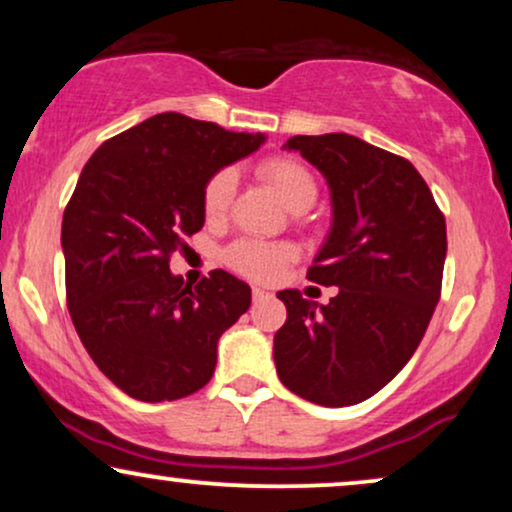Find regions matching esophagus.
I'll return each instance as SVG.
<instances>
[{
    "instance_id": "1",
    "label": "esophagus",
    "mask_w": 512,
    "mask_h": 512,
    "mask_svg": "<svg viewBox=\"0 0 512 512\" xmlns=\"http://www.w3.org/2000/svg\"><path fill=\"white\" fill-rule=\"evenodd\" d=\"M267 298H272V293L264 291V289H252V301H255V303L267 301Z\"/></svg>"
}]
</instances>
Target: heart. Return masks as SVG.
<instances>
[{"label": "heart", "mask_w": 512, "mask_h": 512, "mask_svg": "<svg viewBox=\"0 0 512 512\" xmlns=\"http://www.w3.org/2000/svg\"><path fill=\"white\" fill-rule=\"evenodd\" d=\"M260 178L279 195L291 211H305L317 199V180L301 161L289 156H274L257 166ZM238 175L233 168H219L207 180L202 192V209L209 221H221L228 214L236 195ZM298 250L291 243H262V240H238L223 252V260L233 272L255 281H272L281 267L296 260Z\"/></svg>", "instance_id": "1"}]
</instances>
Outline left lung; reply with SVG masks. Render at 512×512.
<instances>
[{
    "label": "left lung",
    "instance_id": "8db88e82",
    "mask_svg": "<svg viewBox=\"0 0 512 512\" xmlns=\"http://www.w3.org/2000/svg\"><path fill=\"white\" fill-rule=\"evenodd\" d=\"M325 175L332 228L308 279L337 286L317 305L286 289L274 334L279 380L322 407H349L383 390L424 339L443 284L445 216L407 158L351 134L291 137Z\"/></svg>",
    "mask_w": 512,
    "mask_h": 512
}]
</instances>
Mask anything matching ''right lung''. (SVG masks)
<instances>
[{"mask_svg":"<svg viewBox=\"0 0 512 512\" xmlns=\"http://www.w3.org/2000/svg\"><path fill=\"white\" fill-rule=\"evenodd\" d=\"M264 134L161 113L88 158L62 219L67 308L101 373L142 402L202 390L219 337L250 308V286L214 269L197 286L170 255L204 226L216 170L260 149Z\"/></svg>","mask_w":512,"mask_h":512,"instance_id":"add662e5","label":"right lung"}]
</instances>
